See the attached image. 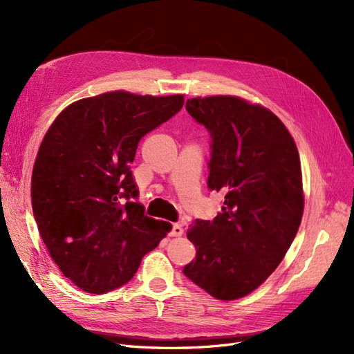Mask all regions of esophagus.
Masks as SVG:
<instances>
[{"label":"esophagus","instance_id":"1","mask_svg":"<svg viewBox=\"0 0 354 354\" xmlns=\"http://www.w3.org/2000/svg\"><path fill=\"white\" fill-rule=\"evenodd\" d=\"M182 234H184V227L180 225H174L172 230H170V236L178 238V236H182Z\"/></svg>","mask_w":354,"mask_h":354}]
</instances>
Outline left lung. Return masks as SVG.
<instances>
[{
	"label": "left lung",
	"instance_id": "8db88e82",
	"mask_svg": "<svg viewBox=\"0 0 354 354\" xmlns=\"http://www.w3.org/2000/svg\"><path fill=\"white\" fill-rule=\"evenodd\" d=\"M213 137L208 188L223 192L213 221L195 220L187 238L197 257L185 276L218 300L252 293L279 267L304 216L299 151L277 115L238 96L187 100Z\"/></svg>",
	"mask_w": 354,
	"mask_h": 354
}]
</instances>
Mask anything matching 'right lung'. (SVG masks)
Returning a JSON list of instances; mask_svg holds the SVG:
<instances>
[{
	"mask_svg": "<svg viewBox=\"0 0 354 354\" xmlns=\"http://www.w3.org/2000/svg\"><path fill=\"white\" fill-rule=\"evenodd\" d=\"M184 102L106 91L73 102L46 131L33 165V214L50 258L78 289L102 295L128 283L172 230L133 200L129 165L138 141Z\"/></svg>",
	"mask_w": 354,
	"mask_h": 354,
	"instance_id": "add662e5",
	"label": "right lung"
}]
</instances>
